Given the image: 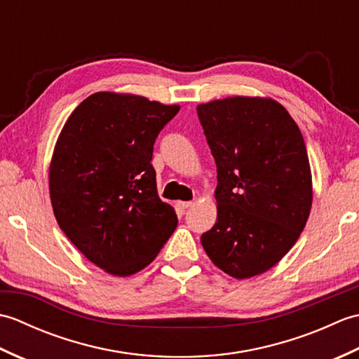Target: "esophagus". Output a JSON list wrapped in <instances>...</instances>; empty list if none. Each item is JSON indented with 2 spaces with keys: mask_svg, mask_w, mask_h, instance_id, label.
<instances>
[{
  "mask_svg": "<svg viewBox=\"0 0 359 359\" xmlns=\"http://www.w3.org/2000/svg\"><path fill=\"white\" fill-rule=\"evenodd\" d=\"M179 207H180L182 210H188V208L194 207V202H179Z\"/></svg>",
  "mask_w": 359,
  "mask_h": 359,
  "instance_id": "esophagus-1",
  "label": "esophagus"
}]
</instances>
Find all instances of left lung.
I'll return each mask as SVG.
<instances>
[{"mask_svg":"<svg viewBox=\"0 0 359 359\" xmlns=\"http://www.w3.org/2000/svg\"><path fill=\"white\" fill-rule=\"evenodd\" d=\"M217 166V220L201 242L236 279L265 273L299 238L311 172L299 128L271 98L228 97L197 106Z\"/></svg>","mask_w":359,"mask_h":359,"instance_id":"left-lung-1","label":"left lung"}]
</instances>
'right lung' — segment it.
Wrapping results in <instances>:
<instances>
[{
    "mask_svg": "<svg viewBox=\"0 0 359 359\" xmlns=\"http://www.w3.org/2000/svg\"><path fill=\"white\" fill-rule=\"evenodd\" d=\"M179 109L97 93L75 108L57 140L49 168L53 215L67 239L114 276L149 265L177 226L174 208L157 194L151 160L158 133Z\"/></svg>",
    "mask_w": 359,
    "mask_h": 359,
    "instance_id": "1",
    "label": "right lung"
}]
</instances>
